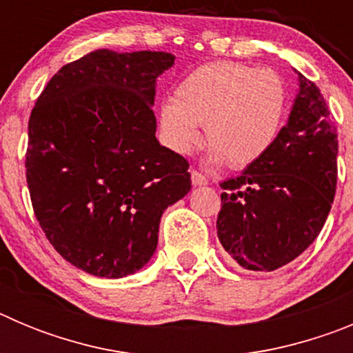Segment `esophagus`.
Segmentation results:
<instances>
[{
  "label": "esophagus",
  "instance_id": "obj_1",
  "mask_svg": "<svg viewBox=\"0 0 353 353\" xmlns=\"http://www.w3.org/2000/svg\"><path fill=\"white\" fill-rule=\"evenodd\" d=\"M191 180H192V185H207L208 183V179L205 176V174H201L199 171H191Z\"/></svg>",
  "mask_w": 353,
  "mask_h": 353
}]
</instances>
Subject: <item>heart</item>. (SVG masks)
<instances>
[{
	"label": "heart",
	"mask_w": 353,
	"mask_h": 353,
	"mask_svg": "<svg viewBox=\"0 0 353 353\" xmlns=\"http://www.w3.org/2000/svg\"><path fill=\"white\" fill-rule=\"evenodd\" d=\"M290 90L281 74L235 61H212L189 72L162 102L159 125L173 152L191 154L203 125L208 162L251 166L276 141L288 113Z\"/></svg>",
	"instance_id": "heart-1"
}]
</instances>
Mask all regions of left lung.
Here are the masks:
<instances>
[{"label":"left lung","mask_w":353,"mask_h":353,"mask_svg":"<svg viewBox=\"0 0 353 353\" xmlns=\"http://www.w3.org/2000/svg\"><path fill=\"white\" fill-rule=\"evenodd\" d=\"M297 76L288 121L269 152L221 183L217 236L245 270L272 272L295 260L320 235L334 201L338 132L322 92Z\"/></svg>","instance_id":"1"}]
</instances>
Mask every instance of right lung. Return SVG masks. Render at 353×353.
<instances>
[{
  "instance_id": "obj_1",
  "label": "right lung",
  "mask_w": 353,
  "mask_h": 353,
  "mask_svg": "<svg viewBox=\"0 0 353 353\" xmlns=\"http://www.w3.org/2000/svg\"><path fill=\"white\" fill-rule=\"evenodd\" d=\"M171 52L84 54L56 72L28 123L26 180L43 233L77 269L105 279L154 256L189 164L155 138V81Z\"/></svg>"
}]
</instances>
